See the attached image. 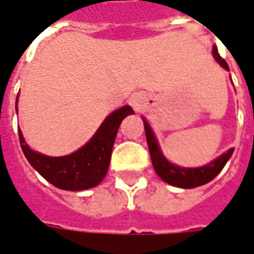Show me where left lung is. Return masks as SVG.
<instances>
[{
  "instance_id": "1",
  "label": "left lung",
  "mask_w": 254,
  "mask_h": 254,
  "mask_svg": "<svg viewBox=\"0 0 254 254\" xmlns=\"http://www.w3.org/2000/svg\"><path fill=\"white\" fill-rule=\"evenodd\" d=\"M213 57L215 60L220 64V65L227 69V63L224 61V59L220 57V55L217 53V48L213 46ZM143 126H145V134H146L147 146H149V152H150V159H152V164L154 171L157 172V175L167 183H170L172 186L182 189H193L197 186H202L205 183L210 182L213 178H216V175L223 170V167L226 165L228 159L231 157L234 149H230L226 153H223L220 157H217L216 160L210 161L204 167H198V168H183V167H178V165L172 164L168 160L163 156V153L160 150L157 139L154 136V132L150 128V126L147 124V122L143 119Z\"/></svg>"
}]
</instances>
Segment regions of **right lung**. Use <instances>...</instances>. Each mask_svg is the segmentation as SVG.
<instances>
[{"label":"right lung","instance_id":"right-lung-1","mask_svg":"<svg viewBox=\"0 0 254 254\" xmlns=\"http://www.w3.org/2000/svg\"><path fill=\"white\" fill-rule=\"evenodd\" d=\"M132 113L134 111L128 105L112 112L84 146L63 157H50L31 150L19 130L21 150L39 175L56 188L69 191L94 188L107 175L120 123Z\"/></svg>","mask_w":254,"mask_h":254}]
</instances>
